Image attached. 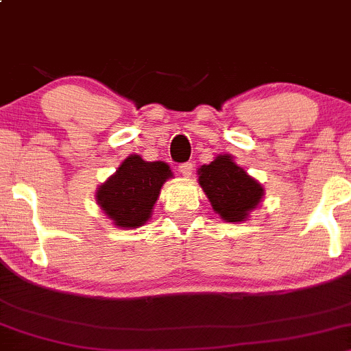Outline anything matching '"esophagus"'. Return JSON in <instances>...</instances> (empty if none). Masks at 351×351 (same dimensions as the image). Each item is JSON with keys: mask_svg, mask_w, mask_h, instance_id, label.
I'll return each mask as SVG.
<instances>
[{"mask_svg": "<svg viewBox=\"0 0 351 351\" xmlns=\"http://www.w3.org/2000/svg\"><path fill=\"white\" fill-rule=\"evenodd\" d=\"M180 173H182L183 176H190L191 173H193V163H190V161H186V163H182L178 166Z\"/></svg>", "mask_w": 351, "mask_h": 351, "instance_id": "esophagus-1", "label": "esophagus"}]
</instances>
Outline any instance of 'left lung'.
Listing matches in <instances>:
<instances>
[{
  "mask_svg": "<svg viewBox=\"0 0 351 351\" xmlns=\"http://www.w3.org/2000/svg\"><path fill=\"white\" fill-rule=\"evenodd\" d=\"M200 185L213 210L227 222H242L259 205L264 188L247 175L228 154L198 169Z\"/></svg>",
  "mask_w": 351,
  "mask_h": 351,
  "instance_id": "left-lung-1",
  "label": "left lung"
}]
</instances>
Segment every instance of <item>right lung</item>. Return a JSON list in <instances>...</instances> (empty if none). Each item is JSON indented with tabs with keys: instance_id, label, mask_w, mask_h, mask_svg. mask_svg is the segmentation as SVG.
Masks as SVG:
<instances>
[{
	"instance_id": "obj_1",
	"label": "right lung",
	"mask_w": 351,
	"mask_h": 351,
	"mask_svg": "<svg viewBox=\"0 0 351 351\" xmlns=\"http://www.w3.org/2000/svg\"><path fill=\"white\" fill-rule=\"evenodd\" d=\"M171 176L163 161H145L131 154L97 190V202L117 227H141L151 217L161 186Z\"/></svg>"
}]
</instances>
